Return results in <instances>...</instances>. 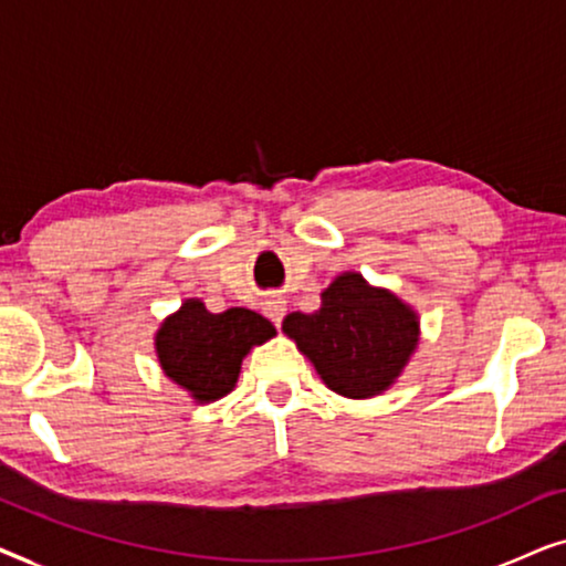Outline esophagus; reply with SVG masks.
Returning a JSON list of instances; mask_svg holds the SVG:
<instances>
[{"mask_svg": "<svg viewBox=\"0 0 566 566\" xmlns=\"http://www.w3.org/2000/svg\"><path fill=\"white\" fill-rule=\"evenodd\" d=\"M285 312H289V306H285L283 298H273L265 304V316L275 324V327H281Z\"/></svg>", "mask_w": 566, "mask_h": 566, "instance_id": "34e87169", "label": "esophagus"}]
</instances>
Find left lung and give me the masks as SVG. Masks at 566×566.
Returning <instances> with one entry per match:
<instances>
[{
  "mask_svg": "<svg viewBox=\"0 0 566 566\" xmlns=\"http://www.w3.org/2000/svg\"><path fill=\"white\" fill-rule=\"evenodd\" d=\"M283 332L312 360L327 389L370 399L391 389L420 345V314L360 273H339L314 314L293 312Z\"/></svg>",
  "mask_w": 566,
  "mask_h": 566,
  "instance_id": "1",
  "label": "left lung"
}]
</instances>
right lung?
Segmentation results:
<instances>
[{
  "instance_id": "obj_1",
  "label": "right lung",
  "mask_w": 566,
  "mask_h": 566,
  "mask_svg": "<svg viewBox=\"0 0 566 566\" xmlns=\"http://www.w3.org/2000/svg\"><path fill=\"white\" fill-rule=\"evenodd\" d=\"M270 337L275 327L252 308L211 314L200 298H185L159 324L154 353L169 381L188 391L196 405H211L234 389L247 353Z\"/></svg>"
}]
</instances>
